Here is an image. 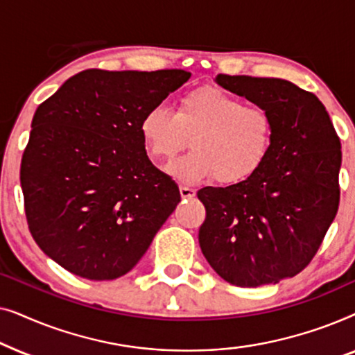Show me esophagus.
Masks as SVG:
<instances>
[{
	"label": "esophagus",
	"instance_id": "34e87169",
	"mask_svg": "<svg viewBox=\"0 0 355 355\" xmlns=\"http://www.w3.org/2000/svg\"><path fill=\"white\" fill-rule=\"evenodd\" d=\"M179 192H181L182 198H193V197H196V189H192V187L181 186V187H179Z\"/></svg>",
	"mask_w": 355,
	"mask_h": 355
}]
</instances>
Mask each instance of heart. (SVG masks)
Instances as JSON below:
<instances>
[{"label": "heart", "mask_w": 355, "mask_h": 355, "mask_svg": "<svg viewBox=\"0 0 355 355\" xmlns=\"http://www.w3.org/2000/svg\"><path fill=\"white\" fill-rule=\"evenodd\" d=\"M140 135L150 157L169 162L191 145L187 157L169 173L184 182L215 178L221 186H239L268 162L275 123L261 106L245 105L215 87H200L179 100L176 113L153 106L140 119Z\"/></svg>", "instance_id": "b5f03b06"}]
</instances>
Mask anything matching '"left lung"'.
Instances as JSON below:
<instances>
[{
  "mask_svg": "<svg viewBox=\"0 0 355 355\" xmlns=\"http://www.w3.org/2000/svg\"><path fill=\"white\" fill-rule=\"evenodd\" d=\"M215 80L268 111L275 139L268 162L249 181L197 192L207 210L198 244L227 283L276 284L310 263L336 216L341 142L322 101L293 82L227 74Z\"/></svg>",
  "mask_w": 355,
  "mask_h": 355,
  "instance_id": "obj_1",
  "label": "left lung"
}]
</instances>
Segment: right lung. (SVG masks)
Instances as JSON below:
<instances>
[{
    "label": "right lung",
    "instance_id": "right-lung-1",
    "mask_svg": "<svg viewBox=\"0 0 355 355\" xmlns=\"http://www.w3.org/2000/svg\"><path fill=\"white\" fill-rule=\"evenodd\" d=\"M189 77L87 69L37 108L21 163L28 230L72 275L128 273L181 202L173 179L148 159L139 125Z\"/></svg>",
    "mask_w": 355,
    "mask_h": 355
}]
</instances>
